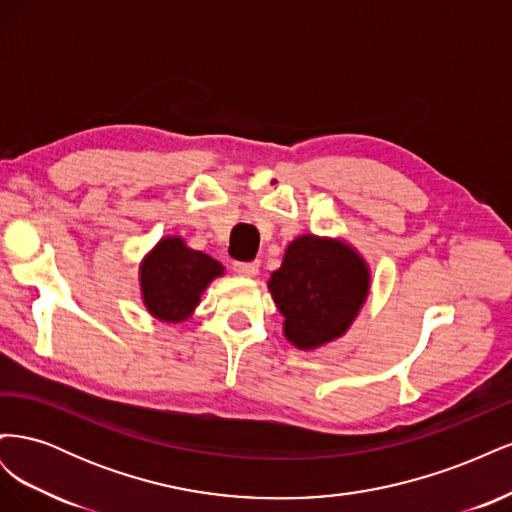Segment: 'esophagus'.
I'll list each match as a JSON object with an SVG mask.
<instances>
[{
	"label": "esophagus",
	"instance_id": "34e87169",
	"mask_svg": "<svg viewBox=\"0 0 512 512\" xmlns=\"http://www.w3.org/2000/svg\"><path fill=\"white\" fill-rule=\"evenodd\" d=\"M258 262L254 260V262H235V265H232V269H235V273H239V275H243V277H254V275H258Z\"/></svg>",
	"mask_w": 512,
	"mask_h": 512
}]
</instances>
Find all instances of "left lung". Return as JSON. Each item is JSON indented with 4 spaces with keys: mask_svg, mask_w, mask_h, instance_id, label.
I'll return each instance as SVG.
<instances>
[{
    "mask_svg": "<svg viewBox=\"0 0 512 512\" xmlns=\"http://www.w3.org/2000/svg\"><path fill=\"white\" fill-rule=\"evenodd\" d=\"M267 286L284 316V337L307 352L348 333L369 297L371 271L346 239L301 235Z\"/></svg>",
    "mask_w": 512,
    "mask_h": 512,
    "instance_id": "1",
    "label": "left lung"
}]
</instances>
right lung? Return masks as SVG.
<instances>
[{"label": "right lung", "instance_id": "right-lung-1", "mask_svg": "<svg viewBox=\"0 0 512 512\" xmlns=\"http://www.w3.org/2000/svg\"><path fill=\"white\" fill-rule=\"evenodd\" d=\"M222 275V262L170 235L153 245L138 265L143 305L153 318L168 324L188 320L207 286Z\"/></svg>", "mask_w": 512, "mask_h": 512}]
</instances>
